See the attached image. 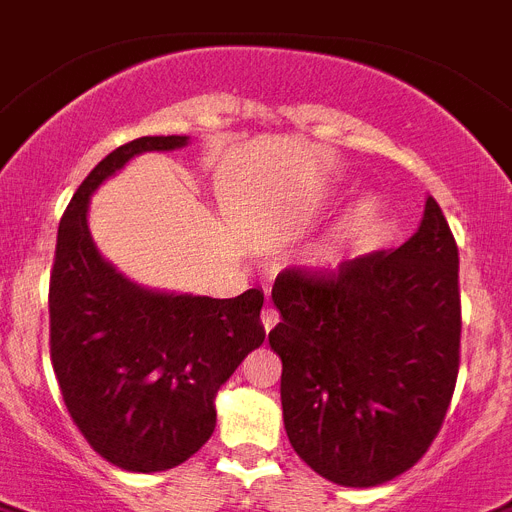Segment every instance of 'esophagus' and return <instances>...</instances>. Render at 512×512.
Masks as SVG:
<instances>
[{"instance_id":"obj_1","label":"esophagus","mask_w":512,"mask_h":512,"mask_svg":"<svg viewBox=\"0 0 512 512\" xmlns=\"http://www.w3.org/2000/svg\"><path fill=\"white\" fill-rule=\"evenodd\" d=\"M277 322H280V314H277V308L264 306V311H261V324H264L266 332H269V329H272Z\"/></svg>"}]
</instances>
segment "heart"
I'll use <instances>...</instances> for the list:
<instances>
[{"mask_svg":"<svg viewBox=\"0 0 512 512\" xmlns=\"http://www.w3.org/2000/svg\"><path fill=\"white\" fill-rule=\"evenodd\" d=\"M379 217V204L377 198L374 196H363L361 201H358L353 209L345 214V219H342V225L337 227L335 238L329 240L327 246L322 248V251L316 253V259H319V264H332V261L340 256L342 246L345 243H350L353 238H358V235H363V232L369 230L374 222H377Z\"/></svg>","mask_w":512,"mask_h":512,"instance_id":"obj_1","label":"heart"}]
</instances>
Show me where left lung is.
Instances as JSON below:
<instances>
[{"mask_svg": "<svg viewBox=\"0 0 512 512\" xmlns=\"http://www.w3.org/2000/svg\"><path fill=\"white\" fill-rule=\"evenodd\" d=\"M272 301L282 322V418L290 445L342 487H377L429 450L460 366L458 246L426 198L421 227L395 251L335 272L287 266Z\"/></svg>", "mask_w": 512, "mask_h": 512, "instance_id": "1", "label": "left lung"}]
</instances>
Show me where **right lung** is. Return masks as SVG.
Instances as JSON below:
<instances>
[{
	"label": "right lung",
	"mask_w": 512,
	"mask_h": 512,
	"mask_svg": "<svg viewBox=\"0 0 512 512\" xmlns=\"http://www.w3.org/2000/svg\"><path fill=\"white\" fill-rule=\"evenodd\" d=\"M185 135H143L96 164L59 219L49 280V350L67 413L101 458L151 474L198 453L214 432V395L259 348L264 293L238 298L143 290L101 259L88 196L143 151Z\"/></svg>",
	"instance_id": "1"
}]
</instances>
